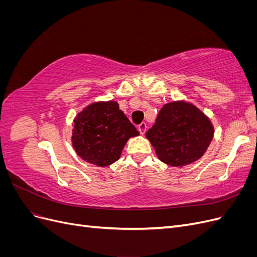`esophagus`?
<instances>
[{
	"mask_svg": "<svg viewBox=\"0 0 257 257\" xmlns=\"http://www.w3.org/2000/svg\"><path fill=\"white\" fill-rule=\"evenodd\" d=\"M138 130L141 132V134H145L147 131V124L145 122H142L141 124H138Z\"/></svg>",
	"mask_w": 257,
	"mask_h": 257,
	"instance_id": "esophagus-1",
	"label": "esophagus"
}]
</instances>
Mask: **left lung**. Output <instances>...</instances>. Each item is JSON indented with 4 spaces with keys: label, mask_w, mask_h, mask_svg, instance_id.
<instances>
[{
    "label": "left lung",
    "mask_w": 257,
    "mask_h": 257,
    "mask_svg": "<svg viewBox=\"0 0 257 257\" xmlns=\"http://www.w3.org/2000/svg\"><path fill=\"white\" fill-rule=\"evenodd\" d=\"M146 136L162 162L184 166L203 157L212 141L213 126L195 106L174 102L162 107Z\"/></svg>",
    "instance_id": "left-lung-1"
}]
</instances>
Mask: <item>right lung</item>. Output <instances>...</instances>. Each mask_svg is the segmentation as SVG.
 <instances>
[{"label":"right lung","mask_w":257,"mask_h":257,"mask_svg":"<svg viewBox=\"0 0 257 257\" xmlns=\"http://www.w3.org/2000/svg\"><path fill=\"white\" fill-rule=\"evenodd\" d=\"M74 122L72 138L77 154L100 167L118 161L128 138L139 135L112 100L88 106Z\"/></svg>","instance_id":"right-lung-1"}]
</instances>
